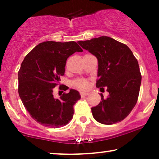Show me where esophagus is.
Segmentation results:
<instances>
[{
  "label": "esophagus",
  "instance_id": "esophagus-1",
  "mask_svg": "<svg viewBox=\"0 0 159 159\" xmlns=\"http://www.w3.org/2000/svg\"><path fill=\"white\" fill-rule=\"evenodd\" d=\"M80 95H81V97L83 98V97H85V96H87L88 93H84V92H81L80 93Z\"/></svg>",
  "mask_w": 159,
  "mask_h": 159
}]
</instances>
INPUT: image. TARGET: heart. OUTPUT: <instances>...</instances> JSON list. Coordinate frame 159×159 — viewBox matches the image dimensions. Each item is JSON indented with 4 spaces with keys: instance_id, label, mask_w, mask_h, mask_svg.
Instances as JSON below:
<instances>
[{
    "instance_id": "heart-1",
    "label": "heart",
    "mask_w": 159,
    "mask_h": 159,
    "mask_svg": "<svg viewBox=\"0 0 159 159\" xmlns=\"http://www.w3.org/2000/svg\"><path fill=\"white\" fill-rule=\"evenodd\" d=\"M75 87L81 90H86L90 87V81L87 79H77L74 81Z\"/></svg>"
}]
</instances>
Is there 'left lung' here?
Listing matches in <instances>:
<instances>
[{"label":"left lung","mask_w":159,"mask_h":159,"mask_svg":"<svg viewBox=\"0 0 159 159\" xmlns=\"http://www.w3.org/2000/svg\"><path fill=\"white\" fill-rule=\"evenodd\" d=\"M84 49L97 57L96 87H105L109 96L91 108L98 123L111 125L127 117L135 106L139 96L141 74L132 51L123 43L108 36L78 42Z\"/></svg>","instance_id":"8db88e82"}]
</instances>
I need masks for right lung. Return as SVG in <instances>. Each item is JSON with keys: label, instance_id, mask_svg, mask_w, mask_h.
<instances>
[{"label": "right lung", "instance_id": "right-lung-1", "mask_svg": "<svg viewBox=\"0 0 159 159\" xmlns=\"http://www.w3.org/2000/svg\"><path fill=\"white\" fill-rule=\"evenodd\" d=\"M76 52L83 50L74 41H46L36 45L21 63L18 73L20 98L30 116L41 125L56 129L72 119L74 105L81 98L78 91L70 90L54 98L53 90L64 75L67 58ZM68 88L59 87L64 91Z\"/></svg>", "mask_w": 159, "mask_h": 159}]
</instances>
